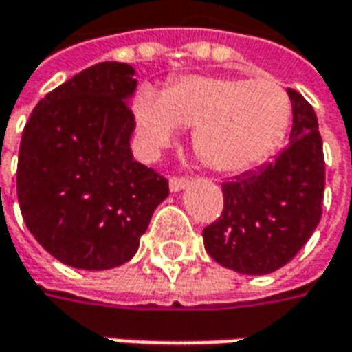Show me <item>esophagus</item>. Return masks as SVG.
I'll list each match as a JSON object with an SVG mask.
<instances>
[{"label":"esophagus","mask_w":352,"mask_h":352,"mask_svg":"<svg viewBox=\"0 0 352 352\" xmlns=\"http://www.w3.org/2000/svg\"><path fill=\"white\" fill-rule=\"evenodd\" d=\"M168 186H170V192H182L184 188H188V186H190V180H188V178H172Z\"/></svg>","instance_id":"34e87169"}]
</instances>
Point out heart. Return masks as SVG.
<instances>
[{
  "label": "heart",
  "instance_id": "1",
  "mask_svg": "<svg viewBox=\"0 0 352 352\" xmlns=\"http://www.w3.org/2000/svg\"><path fill=\"white\" fill-rule=\"evenodd\" d=\"M133 113L148 156L174 141L178 129L194 127L199 160L219 174H241L276 151L290 125L292 103L272 80L190 74L160 96L142 89Z\"/></svg>",
  "mask_w": 352,
  "mask_h": 352
}]
</instances>
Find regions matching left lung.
<instances>
[{
	"instance_id": "obj_1",
	"label": "left lung",
	"mask_w": 352,
	"mask_h": 352,
	"mask_svg": "<svg viewBox=\"0 0 352 352\" xmlns=\"http://www.w3.org/2000/svg\"><path fill=\"white\" fill-rule=\"evenodd\" d=\"M288 98V146L270 164L225 182L223 213L204 229L208 254L241 274H270L290 263L321 219L325 160L318 117L296 89Z\"/></svg>"
}]
</instances>
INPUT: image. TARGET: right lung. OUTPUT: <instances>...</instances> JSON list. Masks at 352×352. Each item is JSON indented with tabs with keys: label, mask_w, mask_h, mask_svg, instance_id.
<instances>
[{
	"label": "right lung",
	"mask_w": 352,
	"mask_h": 352,
	"mask_svg": "<svg viewBox=\"0 0 352 352\" xmlns=\"http://www.w3.org/2000/svg\"><path fill=\"white\" fill-rule=\"evenodd\" d=\"M135 68L100 62L36 103L19 148L17 197L33 236L80 270L135 256L168 182L133 158Z\"/></svg>",
	"instance_id": "1"
}]
</instances>
